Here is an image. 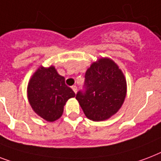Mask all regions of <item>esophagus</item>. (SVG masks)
Wrapping results in <instances>:
<instances>
[{"label":"esophagus","instance_id":"obj_1","mask_svg":"<svg viewBox=\"0 0 161 161\" xmlns=\"http://www.w3.org/2000/svg\"><path fill=\"white\" fill-rule=\"evenodd\" d=\"M72 89H73V92H74V93H77V90H78V88H77V87H76L75 85L74 86H73V87H72Z\"/></svg>","mask_w":161,"mask_h":161}]
</instances>
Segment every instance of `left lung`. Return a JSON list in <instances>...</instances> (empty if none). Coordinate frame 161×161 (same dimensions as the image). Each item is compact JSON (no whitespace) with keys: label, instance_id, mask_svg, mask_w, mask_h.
I'll list each match as a JSON object with an SVG mask.
<instances>
[{"label":"left lung","instance_id":"8db88e82","mask_svg":"<svg viewBox=\"0 0 161 161\" xmlns=\"http://www.w3.org/2000/svg\"><path fill=\"white\" fill-rule=\"evenodd\" d=\"M83 90L76 98L87 118L105 120L119 109L126 96V81L119 67L108 58L93 63L85 73Z\"/></svg>","mask_w":161,"mask_h":161}]
</instances>
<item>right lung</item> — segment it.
<instances>
[{"instance_id":"add662e5","label":"right lung","mask_w":161,"mask_h":161,"mask_svg":"<svg viewBox=\"0 0 161 161\" xmlns=\"http://www.w3.org/2000/svg\"><path fill=\"white\" fill-rule=\"evenodd\" d=\"M27 96L31 108L47 121L53 122L62 116L63 106L75 96L73 89L65 84L54 67H41L29 82Z\"/></svg>"}]
</instances>
